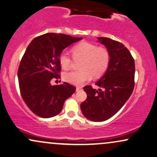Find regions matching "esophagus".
<instances>
[{"instance_id": "34e87169", "label": "esophagus", "mask_w": 157, "mask_h": 157, "mask_svg": "<svg viewBox=\"0 0 157 157\" xmlns=\"http://www.w3.org/2000/svg\"><path fill=\"white\" fill-rule=\"evenodd\" d=\"M82 89V86H77V87H76V92L79 91V90H81Z\"/></svg>"}]
</instances>
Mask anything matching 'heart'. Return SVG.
Returning a JSON list of instances; mask_svg holds the SVG:
<instances>
[{
  "label": "heart",
  "mask_w": 157,
  "mask_h": 157,
  "mask_svg": "<svg viewBox=\"0 0 157 157\" xmlns=\"http://www.w3.org/2000/svg\"><path fill=\"white\" fill-rule=\"evenodd\" d=\"M74 59H82L79 67L81 70L64 73L63 79L74 85H81L89 81L92 75L95 78L102 76L107 71L111 60L109 51L104 46H98L92 42L82 41L75 45L71 50ZM59 62L63 69L71 67L72 59L66 53L59 56Z\"/></svg>",
  "instance_id": "obj_1"
}]
</instances>
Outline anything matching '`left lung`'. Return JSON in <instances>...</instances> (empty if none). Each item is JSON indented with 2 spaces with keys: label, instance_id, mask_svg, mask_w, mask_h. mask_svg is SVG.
I'll return each mask as SVG.
<instances>
[{
  "label": "left lung",
  "instance_id": "1",
  "mask_svg": "<svg viewBox=\"0 0 157 157\" xmlns=\"http://www.w3.org/2000/svg\"><path fill=\"white\" fill-rule=\"evenodd\" d=\"M98 40L109 51L110 64L95 83L101 89L84 86L87 97L80 106L84 117L95 122L109 119L122 108L134 90L135 73L134 59L126 46L107 37Z\"/></svg>",
  "mask_w": 157,
  "mask_h": 157
}]
</instances>
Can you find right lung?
<instances>
[{
  "label": "right lung",
  "instance_id": "add662e5",
  "mask_svg": "<svg viewBox=\"0 0 157 157\" xmlns=\"http://www.w3.org/2000/svg\"><path fill=\"white\" fill-rule=\"evenodd\" d=\"M82 37L48 33L36 36L25 50L18 67L20 94L35 115L48 118L59 114L64 101L75 93L74 86L64 82L52 86L61 78L59 56L62 51Z\"/></svg>",
  "mask_w": 157,
  "mask_h": 157
}]
</instances>
